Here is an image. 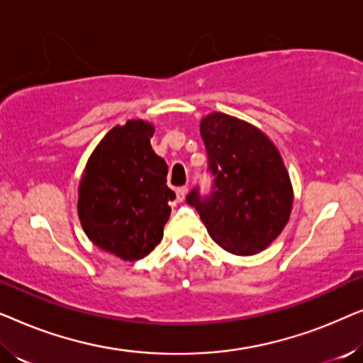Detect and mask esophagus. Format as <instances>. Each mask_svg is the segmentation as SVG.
Returning a JSON list of instances; mask_svg holds the SVG:
<instances>
[{
  "label": "esophagus",
  "mask_w": 363,
  "mask_h": 363,
  "mask_svg": "<svg viewBox=\"0 0 363 363\" xmlns=\"http://www.w3.org/2000/svg\"><path fill=\"white\" fill-rule=\"evenodd\" d=\"M186 193H188V188H186V186H180V188H177V200H178V201H183V200H185Z\"/></svg>",
  "instance_id": "obj_1"
}]
</instances>
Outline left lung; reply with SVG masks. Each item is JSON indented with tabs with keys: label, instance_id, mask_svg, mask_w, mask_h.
Instances as JSON below:
<instances>
[{
	"label": "left lung",
	"instance_id": "obj_1",
	"mask_svg": "<svg viewBox=\"0 0 363 363\" xmlns=\"http://www.w3.org/2000/svg\"><path fill=\"white\" fill-rule=\"evenodd\" d=\"M200 133L215 185L210 196L193 190L186 201L223 250L257 255L289 221L294 191L284 160L264 132L228 113L203 117Z\"/></svg>",
	"mask_w": 363,
	"mask_h": 363
}]
</instances>
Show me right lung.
Here are the masks:
<instances>
[{"mask_svg": "<svg viewBox=\"0 0 363 363\" xmlns=\"http://www.w3.org/2000/svg\"><path fill=\"white\" fill-rule=\"evenodd\" d=\"M155 127L127 121L106 133L89 157L79 182L77 215L101 250L137 261L155 250L170 218L167 162L150 145Z\"/></svg>", "mask_w": 363, "mask_h": 363, "instance_id": "1", "label": "right lung"}]
</instances>
